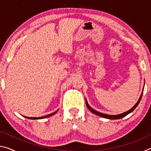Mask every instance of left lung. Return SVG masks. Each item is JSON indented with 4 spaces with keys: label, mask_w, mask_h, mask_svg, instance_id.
I'll return each instance as SVG.
<instances>
[{
    "label": "left lung",
    "mask_w": 151,
    "mask_h": 151,
    "mask_svg": "<svg viewBox=\"0 0 151 151\" xmlns=\"http://www.w3.org/2000/svg\"><path fill=\"white\" fill-rule=\"evenodd\" d=\"M143 90H144V86H143V89H142V93H141V94H140V96L139 97V100H138V101L137 102V103L135 104L134 105L132 106L131 109L129 110V111H127V112H123V113H121V114H116V115H110V114H106L101 113V112H98V111H95V110L93 109V108H91V106H89V104L88 103L87 101H86V106H87V108L89 109V111H90L91 112H93V113L96 114V115L99 116H101V117H103V118H105V119H112V120L119 119L123 118V117H124L125 116H127V114H129L131 113V112H132L135 109H136V107L138 106V104H139L140 100H141V98H142V93H143Z\"/></svg>",
    "instance_id": "left-lung-1"
}]
</instances>
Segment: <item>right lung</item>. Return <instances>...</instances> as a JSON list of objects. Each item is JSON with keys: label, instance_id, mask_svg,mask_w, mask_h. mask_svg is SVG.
I'll return each instance as SVG.
<instances>
[{"label": "right lung", "instance_id": "1", "mask_svg": "<svg viewBox=\"0 0 151 151\" xmlns=\"http://www.w3.org/2000/svg\"><path fill=\"white\" fill-rule=\"evenodd\" d=\"M58 111V110L57 111H55L54 112H52V113L51 114H48V115H46L45 116H42V117H27V116H23L24 117H25V118L27 119H32V120H36V119H45V118H47V117H49V116H52L53 114H55L56 112H57Z\"/></svg>", "mask_w": 151, "mask_h": 151}]
</instances>
